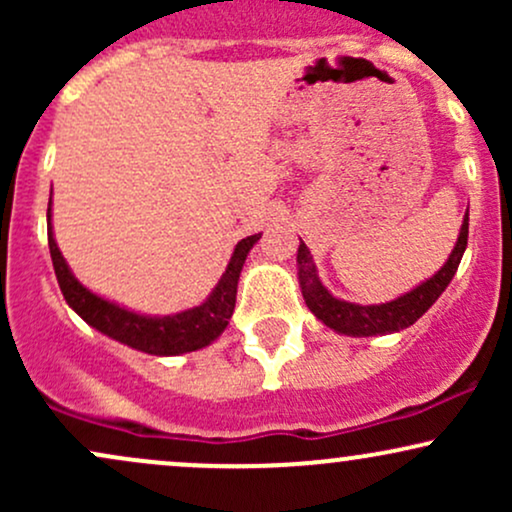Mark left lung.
Instances as JSON below:
<instances>
[{"label":"left lung","mask_w":512,"mask_h":512,"mask_svg":"<svg viewBox=\"0 0 512 512\" xmlns=\"http://www.w3.org/2000/svg\"><path fill=\"white\" fill-rule=\"evenodd\" d=\"M467 236L469 214H464L460 236H457V243L450 252L448 262H445L431 279H426L424 284H419L416 289L395 298V301L380 305H358L334 298L332 293L322 286V281L317 279L313 257H310V250L305 248V243L301 240L296 262L305 305H308L310 313H313L317 320L325 322L330 330L339 334H349V337H375V334H392L399 330H407L409 325H414V322L438 301L440 293L448 289L452 276H455L457 267H460L464 248H467Z\"/></svg>","instance_id":"8db88e82"}]
</instances>
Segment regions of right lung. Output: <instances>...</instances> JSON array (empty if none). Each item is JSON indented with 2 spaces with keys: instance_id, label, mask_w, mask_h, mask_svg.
Segmentation results:
<instances>
[{
  "instance_id": "obj_1",
  "label": "right lung",
  "mask_w": 512,
  "mask_h": 512,
  "mask_svg": "<svg viewBox=\"0 0 512 512\" xmlns=\"http://www.w3.org/2000/svg\"><path fill=\"white\" fill-rule=\"evenodd\" d=\"M50 216L52 199L48 202V245L52 267H55L57 284H60L64 301L72 305L93 330L108 334L115 342L127 344L132 349L154 356H178L187 354V351L204 349V346H209L226 330L233 308H236L240 269H243L245 257H248L252 245L262 238V233H255V236L240 240L236 250H233L226 272L219 279V284H216V289L211 291V296L202 305H195V308L178 315L149 317L105 301V298L91 293L86 286H81L74 279L72 269L67 267V262H64L62 252L55 243V236H52Z\"/></svg>"
}]
</instances>
